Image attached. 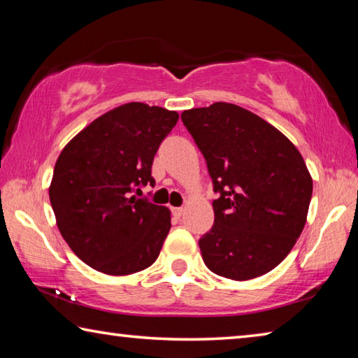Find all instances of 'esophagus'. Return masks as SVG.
Masks as SVG:
<instances>
[{
	"label": "esophagus",
	"instance_id": "34e87169",
	"mask_svg": "<svg viewBox=\"0 0 358 358\" xmlns=\"http://www.w3.org/2000/svg\"><path fill=\"white\" fill-rule=\"evenodd\" d=\"M183 211H185L183 207H173V208H172L173 216H177V217H180L181 215H183Z\"/></svg>",
	"mask_w": 358,
	"mask_h": 358
}]
</instances>
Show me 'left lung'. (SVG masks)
I'll use <instances>...</instances> for the list:
<instances>
[{"mask_svg": "<svg viewBox=\"0 0 358 358\" xmlns=\"http://www.w3.org/2000/svg\"><path fill=\"white\" fill-rule=\"evenodd\" d=\"M181 121L217 194L213 227L199 240L205 265L235 281L268 273L306 224L313 178L300 151L275 126L229 102L185 110Z\"/></svg>", "mask_w": 358, "mask_h": 358, "instance_id": "8db88e82", "label": "left lung"}]
</instances>
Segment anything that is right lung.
Here are the masks:
<instances>
[{
	"label": "right lung",
	"instance_id": "obj_1",
	"mask_svg": "<svg viewBox=\"0 0 358 358\" xmlns=\"http://www.w3.org/2000/svg\"><path fill=\"white\" fill-rule=\"evenodd\" d=\"M178 113L129 102L101 115L58 156L48 196L76 256L106 275L148 268L171 230V210L136 194L153 186L151 164Z\"/></svg>",
	"mask_w": 358,
	"mask_h": 358
}]
</instances>
